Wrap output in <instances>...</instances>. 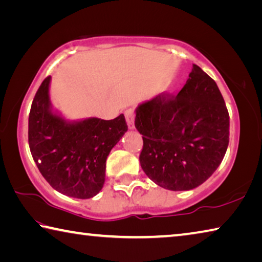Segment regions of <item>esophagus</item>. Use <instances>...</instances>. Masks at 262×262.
<instances>
[{
	"mask_svg": "<svg viewBox=\"0 0 262 262\" xmlns=\"http://www.w3.org/2000/svg\"><path fill=\"white\" fill-rule=\"evenodd\" d=\"M125 117H126V120H127V125L129 129H134L135 128V114H134V111L132 108H128L125 111Z\"/></svg>",
	"mask_w": 262,
	"mask_h": 262,
	"instance_id": "34e87169",
	"label": "esophagus"
}]
</instances>
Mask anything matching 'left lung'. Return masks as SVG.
<instances>
[{
  "instance_id": "obj_1",
  "label": "left lung",
  "mask_w": 262,
  "mask_h": 262,
  "mask_svg": "<svg viewBox=\"0 0 262 262\" xmlns=\"http://www.w3.org/2000/svg\"><path fill=\"white\" fill-rule=\"evenodd\" d=\"M143 135L142 170L168 190L193 189L209 178L229 144L230 118L219 86L193 64L176 97L159 95L135 110Z\"/></svg>"
}]
</instances>
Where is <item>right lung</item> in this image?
Here are the masks:
<instances>
[{
  "mask_svg": "<svg viewBox=\"0 0 262 262\" xmlns=\"http://www.w3.org/2000/svg\"><path fill=\"white\" fill-rule=\"evenodd\" d=\"M51 79H43L31 106V154L43 178L57 192L76 199L94 198L104 186L111 150L128 129L125 117L68 120L53 108Z\"/></svg>",
  "mask_w": 262,
  "mask_h": 262,
  "instance_id": "1",
  "label": "right lung"
}]
</instances>
